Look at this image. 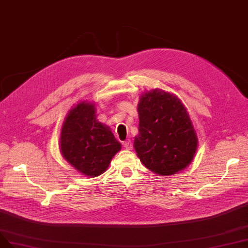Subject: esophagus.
<instances>
[{
  "mask_svg": "<svg viewBox=\"0 0 248 248\" xmlns=\"http://www.w3.org/2000/svg\"><path fill=\"white\" fill-rule=\"evenodd\" d=\"M123 145H124V147L125 149H127V150H131V149L133 148V144H132V142H131L130 140H127V141L124 142Z\"/></svg>",
  "mask_w": 248,
  "mask_h": 248,
  "instance_id": "34e87169",
  "label": "esophagus"
}]
</instances>
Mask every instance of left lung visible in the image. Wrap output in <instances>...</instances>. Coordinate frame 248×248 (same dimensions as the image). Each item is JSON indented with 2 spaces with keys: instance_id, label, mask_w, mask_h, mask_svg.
Here are the masks:
<instances>
[{
  "instance_id": "8db88e82",
  "label": "left lung",
  "mask_w": 248,
  "mask_h": 248,
  "mask_svg": "<svg viewBox=\"0 0 248 248\" xmlns=\"http://www.w3.org/2000/svg\"><path fill=\"white\" fill-rule=\"evenodd\" d=\"M139 134L134 147L144 166L161 176L173 175L193 160L198 139L181 100L155 89L139 100Z\"/></svg>"
}]
</instances>
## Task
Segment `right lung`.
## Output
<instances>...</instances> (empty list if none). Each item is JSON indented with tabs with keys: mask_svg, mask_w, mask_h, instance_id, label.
<instances>
[{
	"mask_svg": "<svg viewBox=\"0 0 248 248\" xmlns=\"http://www.w3.org/2000/svg\"><path fill=\"white\" fill-rule=\"evenodd\" d=\"M121 149L109 126L97 121L95 104L82 101L69 110L62 124L60 150L82 175L100 176Z\"/></svg>",
	"mask_w": 248,
	"mask_h": 248,
	"instance_id": "right-lung-1",
	"label": "right lung"
}]
</instances>
